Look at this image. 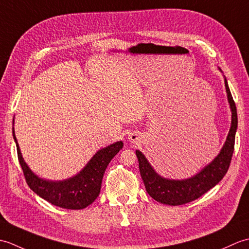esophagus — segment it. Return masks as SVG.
<instances>
[{"label":"esophagus","instance_id":"1","mask_svg":"<svg viewBox=\"0 0 249 249\" xmlns=\"http://www.w3.org/2000/svg\"><path fill=\"white\" fill-rule=\"evenodd\" d=\"M138 138H139V137H138V136H137V137H135V136H134V137H131V136H130V137H129V139H130L131 141H136V140H137V139H138Z\"/></svg>","mask_w":249,"mask_h":249}]
</instances>
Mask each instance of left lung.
I'll use <instances>...</instances> for the list:
<instances>
[{"label":"left lung","instance_id":"1","mask_svg":"<svg viewBox=\"0 0 249 249\" xmlns=\"http://www.w3.org/2000/svg\"><path fill=\"white\" fill-rule=\"evenodd\" d=\"M225 87L232 113L231 127L219 154L199 173L186 179L165 178L156 173V171L150 165V162L147 161L145 156L140 151H136V155L138 157L139 161L140 174L142 179H143L146 192L157 202L169 205H182L192 202V201L204 195L206 192H209L216 184H218L221 181V178L225 177L227 171H228L232 154H233L234 151L235 133L237 128V113L235 103L232 98L226 78Z\"/></svg>","mask_w":249,"mask_h":249}]
</instances>
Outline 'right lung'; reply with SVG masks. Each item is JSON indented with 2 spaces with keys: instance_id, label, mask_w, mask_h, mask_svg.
Wrapping results in <instances>:
<instances>
[{
  "instance_id": "right-lung-1",
  "label": "right lung",
  "mask_w": 249,
  "mask_h": 249,
  "mask_svg": "<svg viewBox=\"0 0 249 249\" xmlns=\"http://www.w3.org/2000/svg\"><path fill=\"white\" fill-rule=\"evenodd\" d=\"M13 136L17 145L18 160L29 187L51 204L68 210H81L94 202L100 193L106 168L123 147L122 141L104 147L91 158L87 166L75 177L54 182L40 178L32 172L21 155L14 128Z\"/></svg>"
}]
</instances>
